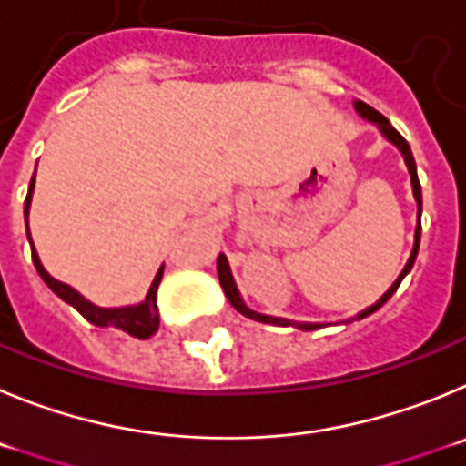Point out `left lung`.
<instances>
[{"instance_id": "left-lung-1", "label": "left lung", "mask_w": 466, "mask_h": 466, "mask_svg": "<svg viewBox=\"0 0 466 466\" xmlns=\"http://www.w3.org/2000/svg\"><path fill=\"white\" fill-rule=\"evenodd\" d=\"M355 111H358L360 116H362V118H367V120H371V123H376V125H379V129H380V132H383V137H385V139H388L390 144H395L397 148H400V153L404 155V162H406V167H409V174H410V186H413V197H416V202H418V228H416V243H413V250H410V258H409V262H406V267H404V269H401L400 279H397L395 283L390 285V288H388V292H385V295L380 297V299L376 301V304H371V306H369V309H364V311H360L358 316L353 318V320H362V318H367V316H371V313H374V311H379L380 306H383L385 301L390 299V297L395 295V290H397V288H400L401 279H404V276L409 274V271H410V267H413V262H416L418 246H420V213H422V192H420V181H418L416 160H413V153H410V148H409V144H406V139H404V137H401V134L397 132V129L392 127V125H390V120L385 118L383 113H379V111H376V108H371V106H369V104H364V102H355ZM218 279H220V285H223L225 297H228V299H229V304H232L234 309H237L238 313H243V316H246V318H250V320L267 322V325H283V327H288V325H295V327H299V329H306V332H311V329H318V327H320V325H318V322H295V320H285V318L264 316V313L250 311L248 306L243 304L241 295H238V290H237V283H234V279H232V271H229L228 258H225L223 253L218 255Z\"/></svg>"}]
</instances>
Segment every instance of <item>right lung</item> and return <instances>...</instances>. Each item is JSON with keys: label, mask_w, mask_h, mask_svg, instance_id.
<instances>
[{"label": "right lung", "mask_w": 466, "mask_h": 466, "mask_svg": "<svg viewBox=\"0 0 466 466\" xmlns=\"http://www.w3.org/2000/svg\"><path fill=\"white\" fill-rule=\"evenodd\" d=\"M36 176V171H35ZM35 176H32V181H29V190L27 197H25V225H27V213H29V204H32V192H35ZM27 238L32 243V237H29V228H27ZM32 262H35L36 271L44 279V283L48 285L50 290L56 292L60 299H65L66 304H71L86 318L87 322L97 327H116V329H123L127 332L129 337L137 339H148L157 332V327H160V313H157V285L162 280V271H165V264L160 267V271L155 274L153 283H150V290L146 295V299L141 304L134 306H120V309H102V306H95L92 301H87L81 292H76L71 285L60 283L57 279L48 274L44 269V264H41L39 255L35 250V243H32Z\"/></svg>", "instance_id": "obj_1"}]
</instances>
